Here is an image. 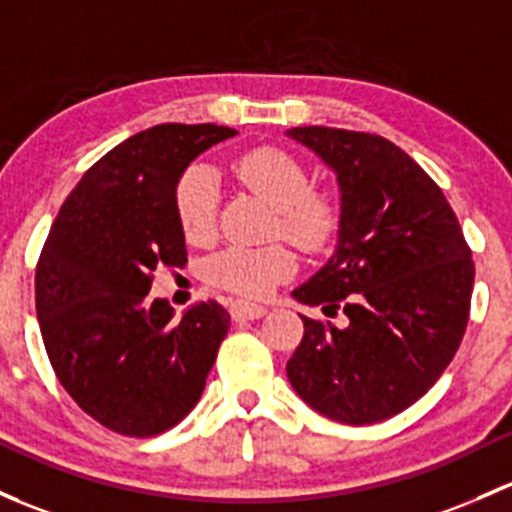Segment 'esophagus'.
Instances as JSON below:
<instances>
[{
	"label": "esophagus",
	"instance_id": "1",
	"mask_svg": "<svg viewBox=\"0 0 512 512\" xmlns=\"http://www.w3.org/2000/svg\"><path fill=\"white\" fill-rule=\"evenodd\" d=\"M267 309L260 304H252V301H233L230 304V316H233L235 321H245V319H260V316H265Z\"/></svg>",
	"mask_w": 512,
	"mask_h": 512
}]
</instances>
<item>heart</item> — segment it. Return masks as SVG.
<instances>
[{
  "instance_id": "obj_1",
  "label": "heart",
  "mask_w": 512,
  "mask_h": 512,
  "mask_svg": "<svg viewBox=\"0 0 512 512\" xmlns=\"http://www.w3.org/2000/svg\"><path fill=\"white\" fill-rule=\"evenodd\" d=\"M235 174L247 188L277 208L274 230L304 250H316L331 238L338 225V208L326 193L311 191L304 166L292 154L260 147L235 161ZM181 233L193 245L208 242L215 233L218 184L206 166H191L181 174L174 193ZM297 257L287 245H233L211 257L206 272L220 289L262 297L277 282L292 277Z\"/></svg>"
}]
</instances>
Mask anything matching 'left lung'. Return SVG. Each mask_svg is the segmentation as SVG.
<instances>
[{"instance_id":"8db88e82","label":"left lung","mask_w":512,"mask_h":512,"mask_svg":"<svg viewBox=\"0 0 512 512\" xmlns=\"http://www.w3.org/2000/svg\"><path fill=\"white\" fill-rule=\"evenodd\" d=\"M287 137L333 169L341 188L336 250L292 297L348 316L346 326L301 316L287 378L333 422H383L414 405L459 351L471 250L441 188L390 139L336 127H294Z\"/></svg>"}]
</instances>
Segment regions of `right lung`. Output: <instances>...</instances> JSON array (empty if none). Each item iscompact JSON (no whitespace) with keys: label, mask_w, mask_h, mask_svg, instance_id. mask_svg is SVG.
<instances>
[{"label":"right lung","mask_w":512,"mask_h":512,"mask_svg":"<svg viewBox=\"0 0 512 512\" xmlns=\"http://www.w3.org/2000/svg\"><path fill=\"white\" fill-rule=\"evenodd\" d=\"M235 129L157 125L95 161L58 211L36 265V314L68 395L102 427L157 437L201 400L230 314L218 301L181 321L149 299L157 267H184L174 193L186 166Z\"/></svg>","instance_id":"1"}]
</instances>
